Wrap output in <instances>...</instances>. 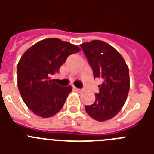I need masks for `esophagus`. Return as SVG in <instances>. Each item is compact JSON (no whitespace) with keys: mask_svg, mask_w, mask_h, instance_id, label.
Instances as JSON below:
<instances>
[{"mask_svg":"<svg viewBox=\"0 0 154 154\" xmlns=\"http://www.w3.org/2000/svg\"><path fill=\"white\" fill-rule=\"evenodd\" d=\"M73 89H74V90H76V91H77V92H82V90L81 89H78V88H77V87H73Z\"/></svg>","mask_w":154,"mask_h":154,"instance_id":"34e87169","label":"esophagus"}]
</instances>
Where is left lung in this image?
<instances>
[{
    "label": "left lung",
    "instance_id": "1",
    "mask_svg": "<svg viewBox=\"0 0 154 154\" xmlns=\"http://www.w3.org/2000/svg\"><path fill=\"white\" fill-rule=\"evenodd\" d=\"M89 65L94 78H99V93L91 105H85L88 114L98 122H105L115 117L125 105L129 94V68L124 58L117 49L99 40L80 45Z\"/></svg>",
    "mask_w": 154,
    "mask_h": 154
}]
</instances>
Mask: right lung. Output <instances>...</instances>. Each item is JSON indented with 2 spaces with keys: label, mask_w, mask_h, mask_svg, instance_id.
I'll return each instance as SVG.
<instances>
[{
  "label": "right lung",
  "mask_w": 154,
  "mask_h": 154,
  "mask_svg": "<svg viewBox=\"0 0 154 154\" xmlns=\"http://www.w3.org/2000/svg\"><path fill=\"white\" fill-rule=\"evenodd\" d=\"M79 47L57 38L37 42L20 57L17 65V86L23 101L34 114L50 117L65 104L72 87L59 86L52 75L59 72L69 55Z\"/></svg>",
  "instance_id": "add662e5"
}]
</instances>
